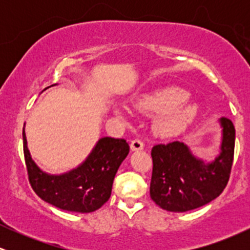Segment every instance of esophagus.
<instances>
[{
    "mask_svg": "<svg viewBox=\"0 0 250 250\" xmlns=\"http://www.w3.org/2000/svg\"><path fill=\"white\" fill-rule=\"evenodd\" d=\"M143 147H145V145H143V142L140 139H135L130 143L131 150H142Z\"/></svg>",
    "mask_w": 250,
    "mask_h": 250,
    "instance_id": "34e87169",
    "label": "esophagus"
}]
</instances>
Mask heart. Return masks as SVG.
<instances>
[{
  "label": "heart",
  "instance_id": "1",
  "mask_svg": "<svg viewBox=\"0 0 250 250\" xmlns=\"http://www.w3.org/2000/svg\"><path fill=\"white\" fill-rule=\"evenodd\" d=\"M190 94L180 87H166L140 97L136 107L143 113H165L157 123V129L163 135H171L185 129L199 115L197 103L187 102ZM116 113L120 109L115 108Z\"/></svg>",
  "mask_w": 250,
  "mask_h": 250
}]
</instances>
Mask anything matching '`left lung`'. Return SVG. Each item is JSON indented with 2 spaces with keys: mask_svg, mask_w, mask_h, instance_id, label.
Returning a JSON list of instances; mask_svg holds the SVG:
<instances>
[{
  "mask_svg": "<svg viewBox=\"0 0 250 250\" xmlns=\"http://www.w3.org/2000/svg\"><path fill=\"white\" fill-rule=\"evenodd\" d=\"M219 122L222 142L220 154L211 162L194 156L188 146L180 141L151 149L150 197L159 207L183 213L207 205L222 193L233 166L235 128L227 117H221Z\"/></svg>",
  "mask_w": 250,
  "mask_h": 250,
  "instance_id": "left-lung-1",
  "label": "left lung"
}]
</instances>
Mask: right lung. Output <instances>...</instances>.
<instances>
[{"label": "right lung", "mask_w": 250, "mask_h": 250, "mask_svg": "<svg viewBox=\"0 0 250 250\" xmlns=\"http://www.w3.org/2000/svg\"><path fill=\"white\" fill-rule=\"evenodd\" d=\"M23 151L30 186L43 201L63 210L91 213L101 208L110 197L114 177L127 157L129 145L123 139L102 137L85 161L60 175L45 173L34 162L24 128Z\"/></svg>", "instance_id": "right-lung-1"}]
</instances>
